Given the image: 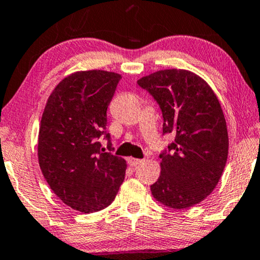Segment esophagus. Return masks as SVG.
<instances>
[{"label": "esophagus", "mask_w": 260, "mask_h": 260, "mask_svg": "<svg viewBox=\"0 0 260 260\" xmlns=\"http://www.w3.org/2000/svg\"><path fill=\"white\" fill-rule=\"evenodd\" d=\"M127 162H129V164H130L131 166H134V168H137V166L142 164L143 160L136 159V158H129V159H127Z\"/></svg>", "instance_id": "obj_1"}]
</instances>
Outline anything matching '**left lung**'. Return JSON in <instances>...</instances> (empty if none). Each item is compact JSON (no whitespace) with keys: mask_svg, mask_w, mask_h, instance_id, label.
Instances as JSON below:
<instances>
[{"mask_svg":"<svg viewBox=\"0 0 260 260\" xmlns=\"http://www.w3.org/2000/svg\"><path fill=\"white\" fill-rule=\"evenodd\" d=\"M137 83L159 104L164 134L175 135L160 154L161 172L150 185L153 198L176 210L194 206L212 193L228 158V129L218 98L188 70H160Z\"/></svg>","mask_w":260,"mask_h":260,"instance_id":"1","label":"left lung"}]
</instances>
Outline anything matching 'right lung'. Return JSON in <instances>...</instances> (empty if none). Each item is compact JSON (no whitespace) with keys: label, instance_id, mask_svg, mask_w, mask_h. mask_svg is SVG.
I'll list each match as a JSON object with an SVG mask.
<instances>
[{"label":"right lung","instance_id":"obj_1","mask_svg":"<svg viewBox=\"0 0 260 260\" xmlns=\"http://www.w3.org/2000/svg\"><path fill=\"white\" fill-rule=\"evenodd\" d=\"M119 73H71L48 98L38 131V162L47 183L63 204L83 213L111 205L123 183L126 161L105 153L107 107Z\"/></svg>","mask_w":260,"mask_h":260}]
</instances>
